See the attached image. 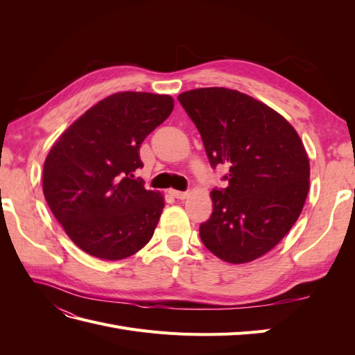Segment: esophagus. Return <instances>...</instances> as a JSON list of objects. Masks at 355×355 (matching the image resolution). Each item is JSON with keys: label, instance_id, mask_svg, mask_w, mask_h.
Returning a JSON list of instances; mask_svg holds the SVG:
<instances>
[{"label": "esophagus", "instance_id": "34e87169", "mask_svg": "<svg viewBox=\"0 0 355 355\" xmlns=\"http://www.w3.org/2000/svg\"><path fill=\"white\" fill-rule=\"evenodd\" d=\"M170 194L173 196L175 198H178V200H184V198H187V197H188V192H185V191H176V189H170Z\"/></svg>", "mask_w": 355, "mask_h": 355}]
</instances>
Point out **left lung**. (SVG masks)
<instances>
[{"instance_id":"obj_1","label":"left lung","mask_w":355,"mask_h":355,"mask_svg":"<svg viewBox=\"0 0 355 355\" xmlns=\"http://www.w3.org/2000/svg\"><path fill=\"white\" fill-rule=\"evenodd\" d=\"M227 188L211 191L213 213L200 239L219 259L252 262L293 227L309 189V161L290 123L270 106L225 87L178 96Z\"/></svg>"}]
</instances>
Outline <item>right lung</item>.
Returning <instances> with one entry per match:
<instances>
[{"label":"right lung","instance_id":"right-lung-1","mask_svg":"<svg viewBox=\"0 0 355 355\" xmlns=\"http://www.w3.org/2000/svg\"><path fill=\"white\" fill-rule=\"evenodd\" d=\"M173 111L168 94L115 93L72 123L53 145L42 170L51 213L81 250L124 259L153 239L164 198L135 171L144 167L145 137Z\"/></svg>","mask_w":355,"mask_h":355}]
</instances>
